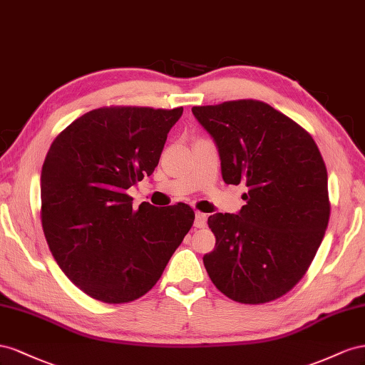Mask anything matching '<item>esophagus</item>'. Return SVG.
Instances as JSON below:
<instances>
[{"label":"esophagus","mask_w":365,"mask_h":365,"mask_svg":"<svg viewBox=\"0 0 365 365\" xmlns=\"http://www.w3.org/2000/svg\"><path fill=\"white\" fill-rule=\"evenodd\" d=\"M206 214L203 212H195V220H194V226L195 227H205L206 226Z\"/></svg>","instance_id":"esophagus-1"}]
</instances>
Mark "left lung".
Instances as JSON below:
<instances>
[{"mask_svg": "<svg viewBox=\"0 0 365 365\" xmlns=\"http://www.w3.org/2000/svg\"><path fill=\"white\" fill-rule=\"evenodd\" d=\"M192 113L217 143L225 183L247 186L240 212L207 218L215 247L203 257L206 272L237 303H269L304 277L326 234V163L310 134L266 102Z\"/></svg>", "mask_w": 365, "mask_h": 365, "instance_id": "obj_1", "label": "left lung"}]
</instances>
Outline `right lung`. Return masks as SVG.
<instances>
[{
    "label": "right lung",
    "instance_id": "right-lung-1",
    "mask_svg": "<svg viewBox=\"0 0 365 365\" xmlns=\"http://www.w3.org/2000/svg\"><path fill=\"white\" fill-rule=\"evenodd\" d=\"M183 107H102L62 130L41 171V223L73 284L123 304L158 283L194 223L192 207H133L127 194L151 175Z\"/></svg>",
    "mask_w": 365,
    "mask_h": 365
}]
</instances>
